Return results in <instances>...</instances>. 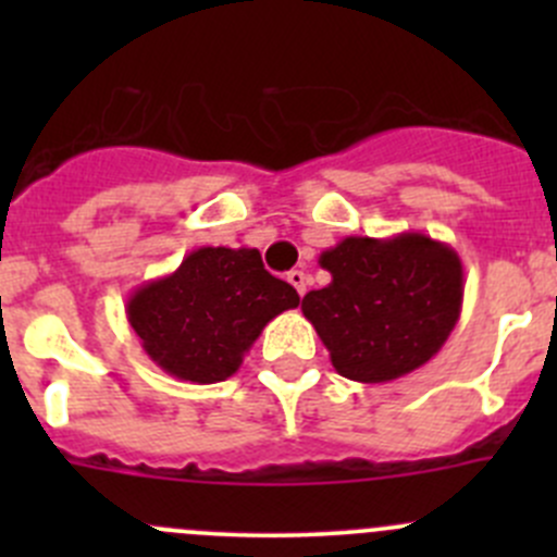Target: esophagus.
I'll use <instances>...</instances> for the list:
<instances>
[{
    "mask_svg": "<svg viewBox=\"0 0 557 557\" xmlns=\"http://www.w3.org/2000/svg\"><path fill=\"white\" fill-rule=\"evenodd\" d=\"M288 283L294 285L296 294H299V296L307 294V277H305V272H299V269H290V272H288Z\"/></svg>",
    "mask_w": 557,
    "mask_h": 557,
    "instance_id": "esophagus-1",
    "label": "esophagus"
}]
</instances>
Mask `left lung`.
Here are the masks:
<instances>
[{"instance_id":"1","label":"left lung","mask_w":557,"mask_h":557,"mask_svg":"<svg viewBox=\"0 0 557 557\" xmlns=\"http://www.w3.org/2000/svg\"><path fill=\"white\" fill-rule=\"evenodd\" d=\"M331 283L301 299L336 372L391 383L429 363L460 318L463 263L420 232L345 237L320 252Z\"/></svg>"}]
</instances>
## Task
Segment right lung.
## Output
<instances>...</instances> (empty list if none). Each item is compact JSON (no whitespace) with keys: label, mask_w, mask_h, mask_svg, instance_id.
Wrapping results in <instances>:
<instances>
[{"label":"right lung","mask_w":557,"mask_h":557,"mask_svg":"<svg viewBox=\"0 0 557 557\" xmlns=\"http://www.w3.org/2000/svg\"><path fill=\"white\" fill-rule=\"evenodd\" d=\"M294 307L296 288L263 269L256 247H199L172 274L139 285L126 314L156 367L212 385L237 374L263 325Z\"/></svg>","instance_id":"1"}]
</instances>
